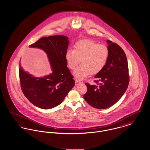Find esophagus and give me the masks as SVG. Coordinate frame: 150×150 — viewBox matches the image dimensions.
<instances>
[{"mask_svg": "<svg viewBox=\"0 0 150 150\" xmlns=\"http://www.w3.org/2000/svg\"><path fill=\"white\" fill-rule=\"evenodd\" d=\"M81 82H82L81 81V80L78 79H76V80H75V85H77L80 84Z\"/></svg>", "mask_w": 150, "mask_h": 150, "instance_id": "34e87169", "label": "esophagus"}]
</instances>
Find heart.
<instances>
[{
	"label": "heart",
	"mask_w": 150,
	"mask_h": 150,
	"mask_svg": "<svg viewBox=\"0 0 150 150\" xmlns=\"http://www.w3.org/2000/svg\"><path fill=\"white\" fill-rule=\"evenodd\" d=\"M110 56V49L105 44H99L92 40H82L74 45V50H69L65 54L68 67L74 70L80 64L81 65L74 73L76 77L82 80L90 73L96 74L103 70Z\"/></svg>",
	"instance_id": "b5f03b06"
}]
</instances>
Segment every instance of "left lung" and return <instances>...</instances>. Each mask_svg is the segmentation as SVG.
Listing matches in <instances>:
<instances>
[{
  "mask_svg": "<svg viewBox=\"0 0 150 150\" xmlns=\"http://www.w3.org/2000/svg\"><path fill=\"white\" fill-rule=\"evenodd\" d=\"M110 56L103 70L95 76L97 85L85 83L87 91L83 98L92 107L107 109L123 95L129 83V67L125 52L119 45L107 40Z\"/></svg>",
  "mask_w": 150,
  "mask_h": 150,
  "instance_id": "8db88e82",
  "label": "left lung"
}]
</instances>
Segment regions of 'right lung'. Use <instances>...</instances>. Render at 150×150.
Here are the masks:
<instances>
[{"label": "right lung", "mask_w": 150, "mask_h": 150, "mask_svg": "<svg viewBox=\"0 0 150 150\" xmlns=\"http://www.w3.org/2000/svg\"><path fill=\"white\" fill-rule=\"evenodd\" d=\"M68 39L62 35L43 37L30 45L41 48L47 54L53 71L50 75L34 77L24 71L19 65L21 90L32 104L41 109H50L59 105L74 86L65 58L69 44Z\"/></svg>", "instance_id": "add662e5"}]
</instances>
